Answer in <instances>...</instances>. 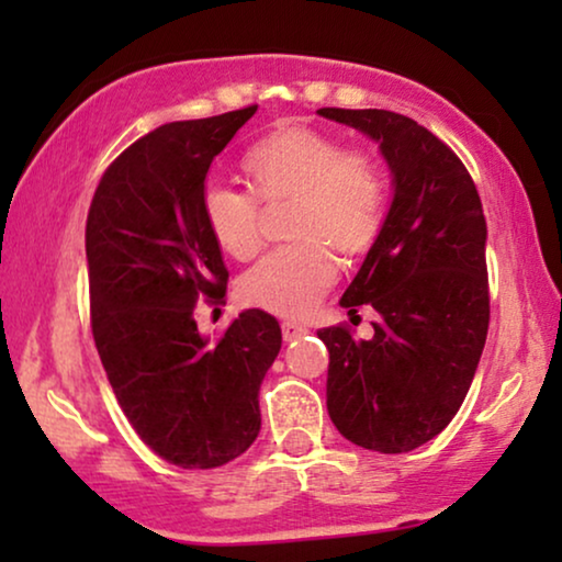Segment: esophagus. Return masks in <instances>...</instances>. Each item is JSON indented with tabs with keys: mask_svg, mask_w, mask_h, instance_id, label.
I'll list each match as a JSON object with an SVG mask.
<instances>
[{
	"mask_svg": "<svg viewBox=\"0 0 562 562\" xmlns=\"http://www.w3.org/2000/svg\"><path fill=\"white\" fill-rule=\"evenodd\" d=\"M281 333H283V340L291 342V340H296V337L306 335V327L299 325V322L286 319V322H283V325H281Z\"/></svg>",
	"mask_w": 562,
	"mask_h": 562,
	"instance_id": "1",
	"label": "esophagus"
}]
</instances>
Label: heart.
Here are the masks:
<instances>
[{"mask_svg": "<svg viewBox=\"0 0 562 562\" xmlns=\"http://www.w3.org/2000/svg\"><path fill=\"white\" fill-rule=\"evenodd\" d=\"M252 194L263 204L291 202L294 245L268 252L237 281V294L256 310L304 317L337 279V258H360L373 248L386 212V173L368 153H345L337 137L302 122H283L245 156ZM202 212L227 256L250 260L263 245L258 202L248 191L212 181Z\"/></svg>", "mask_w": 562, "mask_h": 562, "instance_id": "heart-1", "label": "heart"}]
</instances>
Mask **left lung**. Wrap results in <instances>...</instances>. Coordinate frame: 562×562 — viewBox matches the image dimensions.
<instances>
[{
  "label": "left lung",
  "mask_w": 562,
  "mask_h": 562,
  "mask_svg": "<svg viewBox=\"0 0 562 562\" xmlns=\"http://www.w3.org/2000/svg\"><path fill=\"white\" fill-rule=\"evenodd\" d=\"M379 145L391 204L340 306H373L371 340L319 329L327 412L345 440L409 452L456 417L488 333L486 217L460 158L427 127L386 110H317Z\"/></svg>",
  "instance_id": "obj_1"
}]
</instances>
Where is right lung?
Returning <instances> with one entry per match:
<instances>
[{
	"label": "right lung",
	"instance_id": "1",
	"mask_svg": "<svg viewBox=\"0 0 562 562\" xmlns=\"http://www.w3.org/2000/svg\"><path fill=\"white\" fill-rule=\"evenodd\" d=\"M258 106L168 122L130 145L99 181L87 220L91 329L114 396L148 448L179 468H220L260 432L258 394L281 327L245 310L220 340L199 333L202 296L227 291L204 222L212 160Z\"/></svg>",
	"mask_w": 562,
	"mask_h": 562
}]
</instances>
